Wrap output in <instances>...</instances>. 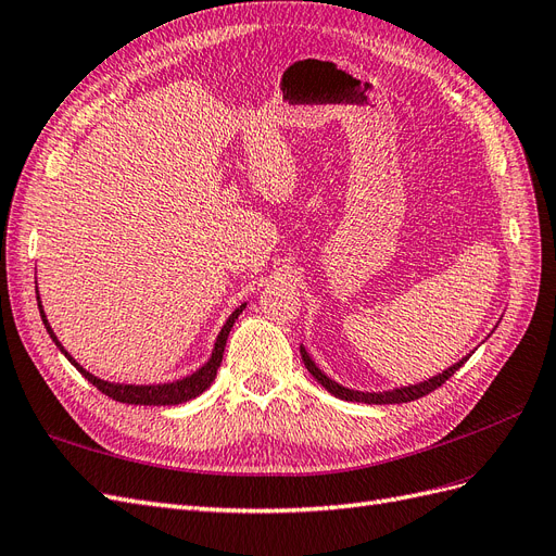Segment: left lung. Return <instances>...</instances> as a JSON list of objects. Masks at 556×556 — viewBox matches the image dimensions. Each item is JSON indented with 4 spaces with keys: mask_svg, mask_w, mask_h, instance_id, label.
<instances>
[{
    "mask_svg": "<svg viewBox=\"0 0 556 556\" xmlns=\"http://www.w3.org/2000/svg\"><path fill=\"white\" fill-rule=\"evenodd\" d=\"M301 359H304V364H306V368H308V374L325 387L327 392H331L333 396H339V399H345V401H359V403H408V401H415V399H422V396H427V394H431L433 390H439V387L445 382V380H450L454 374L459 371V368L464 366V362L468 359V357H464L462 362H457V364H452L447 371H443V374H439V376H433V378H429V380H425V382H419V384H410V387H401V390H392V392H355V390H348V387H341L339 382H333V380H329L323 371H319V368L315 366V362L308 357V352L301 348Z\"/></svg>",
    "mask_w": 556,
    "mask_h": 556,
    "instance_id": "left-lung-1",
    "label": "left lung"
}]
</instances>
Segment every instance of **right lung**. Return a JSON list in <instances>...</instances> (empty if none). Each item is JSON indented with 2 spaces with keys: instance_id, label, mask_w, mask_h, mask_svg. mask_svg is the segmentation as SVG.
I'll return each mask as SVG.
<instances>
[{
  "instance_id": "obj_1",
  "label": "right lung",
  "mask_w": 556,
  "mask_h": 556,
  "mask_svg": "<svg viewBox=\"0 0 556 556\" xmlns=\"http://www.w3.org/2000/svg\"><path fill=\"white\" fill-rule=\"evenodd\" d=\"M37 301H39V296H37ZM243 308H245V304L239 306L237 311H233V313L229 315V319L225 323L220 336H217L211 359H208L204 366H201L197 374H192V376H188V378H182V380H176V382H169V384H115V382L99 380V378H94L92 374H88L86 368H83V366L70 355V352H66V350L60 345L58 336L53 333V329H50V325H48V319H46L43 308H41V301H39V313H41V319H43V327H46V331L50 333V339H53L55 345L60 348V352H64V357L70 359V362L78 368V371L88 378V382H92V384L97 387L99 392L111 396L113 401L134 403V406H176V403H185V401H190V399H194V396H199L201 392H204L206 387L215 380L217 368H220V364H223L227 336H229L233 323H237V317L243 313Z\"/></svg>"
}]
</instances>
